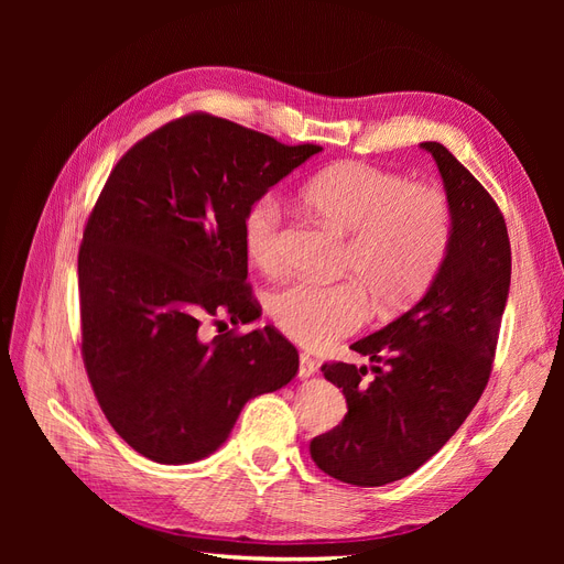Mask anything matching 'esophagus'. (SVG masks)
I'll return each instance as SVG.
<instances>
[{
  "label": "esophagus",
  "instance_id": "esophagus-1",
  "mask_svg": "<svg viewBox=\"0 0 564 564\" xmlns=\"http://www.w3.org/2000/svg\"><path fill=\"white\" fill-rule=\"evenodd\" d=\"M315 372H317L315 359H311L308 354H300V377H302V379H308V377H313Z\"/></svg>",
  "mask_w": 564,
  "mask_h": 564
}]
</instances>
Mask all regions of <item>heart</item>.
Wrapping results in <instances>:
<instances>
[{
	"instance_id": "1",
	"label": "heart",
	"mask_w": 564,
	"mask_h": 564,
	"mask_svg": "<svg viewBox=\"0 0 564 564\" xmlns=\"http://www.w3.org/2000/svg\"><path fill=\"white\" fill-rule=\"evenodd\" d=\"M311 210L347 235L343 270L360 281L292 283L270 300L276 327L308 349L329 347L379 311L416 302L438 274L453 240L451 203L438 187L364 162L324 169L302 192ZM242 242L262 272L281 267L283 213L276 196H258L242 217Z\"/></svg>"
}]
</instances>
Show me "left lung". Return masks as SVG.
Instances as JSON below:
<instances>
[{
    "label": "left lung",
    "instance_id": "left-lung-1",
    "mask_svg": "<svg viewBox=\"0 0 564 564\" xmlns=\"http://www.w3.org/2000/svg\"><path fill=\"white\" fill-rule=\"evenodd\" d=\"M421 145L451 203L448 256L416 304L351 345L375 364L370 379L366 366H322L343 389L347 413L311 441V457L327 476L357 487L411 476L459 430L489 381L510 292V237L496 200L446 145Z\"/></svg>",
    "mask_w": 564,
    "mask_h": 564
}]
</instances>
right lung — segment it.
<instances>
[{
    "label": "right lung",
    "instance_id": "add662e5",
    "mask_svg": "<svg viewBox=\"0 0 564 564\" xmlns=\"http://www.w3.org/2000/svg\"><path fill=\"white\" fill-rule=\"evenodd\" d=\"M319 151L194 111L111 169L77 258L82 359L107 421L139 455L207 457L251 398L297 375L300 354L274 327L213 340L198 327L219 313L235 324L260 315L242 217Z\"/></svg>",
    "mask_w": 564,
    "mask_h": 564
}]
</instances>
